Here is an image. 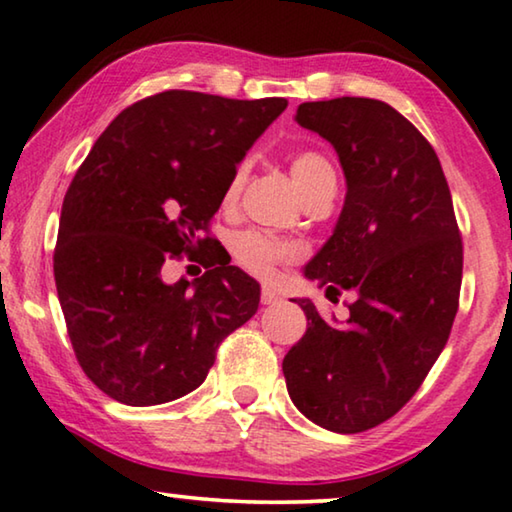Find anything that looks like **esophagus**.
Segmentation results:
<instances>
[{"mask_svg":"<svg viewBox=\"0 0 512 512\" xmlns=\"http://www.w3.org/2000/svg\"><path fill=\"white\" fill-rule=\"evenodd\" d=\"M278 299H280V296H278V292H276V289H273L271 285H264V287H262V294H259V301H262L264 305L278 303Z\"/></svg>","mask_w":512,"mask_h":512,"instance_id":"1","label":"esophagus"}]
</instances>
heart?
I'll return each instance as SVG.
<instances>
[{
  "label": "heart",
  "mask_w": 512,
  "mask_h": 512,
  "mask_svg": "<svg viewBox=\"0 0 512 512\" xmlns=\"http://www.w3.org/2000/svg\"><path fill=\"white\" fill-rule=\"evenodd\" d=\"M289 177L294 181L296 193L303 202H308L310 197L322 193L324 188L335 186V172L329 160L317 151L303 149L289 156ZM243 179H246V167L239 165L232 174L230 183L225 188V204L236 200V195L241 193ZM232 250L236 262L243 269L255 273V276H269L280 262H285L289 257V250L280 243L266 239V236L257 232H243L232 241Z\"/></svg>",
  "instance_id": "heart-1"
}]
</instances>
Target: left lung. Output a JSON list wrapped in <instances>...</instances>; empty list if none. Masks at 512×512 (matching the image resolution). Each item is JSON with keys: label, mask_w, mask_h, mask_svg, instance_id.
Segmentation results:
<instances>
[{"label": "left lung", "mask_w": 512, "mask_h": 512, "mask_svg": "<svg viewBox=\"0 0 512 512\" xmlns=\"http://www.w3.org/2000/svg\"><path fill=\"white\" fill-rule=\"evenodd\" d=\"M296 121L338 151L347 179L333 236L305 278L349 317L326 322L310 299L303 338L282 361L289 398L312 423L356 434L398 414L446 347L460 305L462 236L432 144L375 98L301 103Z\"/></svg>", "instance_id": "1"}]
</instances>
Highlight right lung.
Wrapping results in <instances>:
<instances>
[{
    "label": "right lung",
    "mask_w": 512,
    "mask_h": 512,
    "mask_svg": "<svg viewBox=\"0 0 512 512\" xmlns=\"http://www.w3.org/2000/svg\"><path fill=\"white\" fill-rule=\"evenodd\" d=\"M285 108L160 91L119 112L75 172L52 257L57 296L80 368L112 400L151 407L195 391L220 342L257 312V282L211 262L209 223ZM183 254L208 271L170 286L164 264Z\"/></svg>",
    "instance_id": "1"
}]
</instances>
